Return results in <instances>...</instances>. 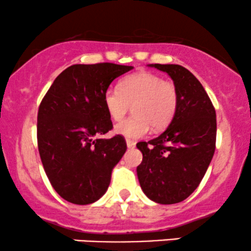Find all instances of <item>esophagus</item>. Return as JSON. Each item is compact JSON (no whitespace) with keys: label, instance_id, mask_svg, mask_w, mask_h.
Returning <instances> with one entry per match:
<instances>
[{"label":"esophagus","instance_id":"obj_1","mask_svg":"<svg viewBox=\"0 0 251 251\" xmlns=\"http://www.w3.org/2000/svg\"><path fill=\"white\" fill-rule=\"evenodd\" d=\"M126 145H127L128 149H133L134 146H135V143L133 142V140L127 139V140H126Z\"/></svg>","mask_w":251,"mask_h":251}]
</instances>
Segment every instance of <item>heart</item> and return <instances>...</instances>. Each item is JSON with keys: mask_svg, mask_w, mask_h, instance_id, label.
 Returning <instances> with one entry per match:
<instances>
[{"mask_svg": "<svg viewBox=\"0 0 251 251\" xmlns=\"http://www.w3.org/2000/svg\"><path fill=\"white\" fill-rule=\"evenodd\" d=\"M102 100L109 118L116 122L122 120L129 106H133L134 116L118 123L114 133L138 139L148 133L151 125L154 129H162L172 122L179 97L174 82L151 72H138L124 77L119 88H108Z\"/></svg>", "mask_w": 251, "mask_h": 251, "instance_id": "1", "label": "heart"}]
</instances>
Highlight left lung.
Returning <instances> with one entry per match:
<instances>
[{
    "label": "left lung",
    "instance_id": "8db88e82",
    "mask_svg": "<svg viewBox=\"0 0 251 251\" xmlns=\"http://www.w3.org/2000/svg\"><path fill=\"white\" fill-rule=\"evenodd\" d=\"M149 66L169 74L179 100L169 127L159 137L137 144L143 153L138 179L151 201L179 203L197 189L214 157L216 112L201 83L183 66Z\"/></svg>",
    "mask_w": 251,
    "mask_h": 251
}]
</instances>
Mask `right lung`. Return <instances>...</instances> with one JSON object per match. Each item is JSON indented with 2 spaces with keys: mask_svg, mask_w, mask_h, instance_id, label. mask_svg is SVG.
I'll return each mask as SVG.
<instances>
[{
  "mask_svg": "<svg viewBox=\"0 0 251 251\" xmlns=\"http://www.w3.org/2000/svg\"><path fill=\"white\" fill-rule=\"evenodd\" d=\"M132 66L73 65L60 73L37 113V146L46 175L63 200L77 205L107 191L114 166L125 153L122 135L100 139L112 129L103 93Z\"/></svg>",
  "mask_w": 251,
  "mask_h": 251,
  "instance_id": "1",
  "label": "right lung"
}]
</instances>
